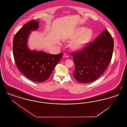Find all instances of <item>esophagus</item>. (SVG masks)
Listing matches in <instances>:
<instances>
[{
    "label": "esophagus",
    "mask_w": 127,
    "mask_h": 127,
    "mask_svg": "<svg viewBox=\"0 0 127 127\" xmlns=\"http://www.w3.org/2000/svg\"><path fill=\"white\" fill-rule=\"evenodd\" d=\"M63 57L64 58H68V55L67 54H66V53H65V54H64L63 55Z\"/></svg>",
    "instance_id": "34e87169"
}]
</instances>
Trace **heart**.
Masks as SVG:
<instances>
[{"label": "heart", "mask_w": 127, "mask_h": 127, "mask_svg": "<svg viewBox=\"0 0 127 127\" xmlns=\"http://www.w3.org/2000/svg\"><path fill=\"white\" fill-rule=\"evenodd\" d=\"M93 32L91 29L84 27L78 28L71 36L74 39L69 44V47L74 51H78L84 48L92 37Z\"/></svg>", "instance_id": "b5f03b06"}]
</instances>
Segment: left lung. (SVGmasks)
Returning <instances> with one entry per match:
<instances>
[{
  "label": "left lung",
  "instance_id": "left-lung-1",
  "mask_svg": "<svg viewBox=\"0 0 127 127\" xmlns=\"http://www.w3.org/2000/svg\"><path fill=\"white\" fill-rule=\"evenodd\" d=\"M114 41L107 30L87 47L73 55L75 68L74 78L82 83H88L100 77L112 58Z\"/></svg>",
  "mask_w": 127,
  "mask_h": 127
}]
</instances>
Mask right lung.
<instances>
[{"mask_svg":"<svg viewBox=\"0 0 127 127\" xmlns=\"http://www.w3.org/2000/svg\"><path fill=\"white\" fill-rule=\"evenodd\" d=\"M38 21L28 22L17 33L13 39V53L18 69L26 77L34 82H43L49 77L63 54H51L29 48V37L31 31L39 29Z\"/></svg>","mask_w":127,"mask_h":127,"instance_id":"right-lung-1","label":"right lung"}]
</instances>
